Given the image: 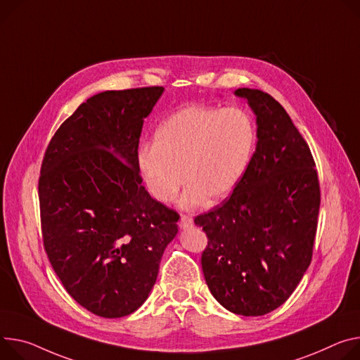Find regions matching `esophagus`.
<instances>
[{"instance_id": "34e87169", "label": "esophagus", "mask_w": 360, "mask_h": 360, "mask_svg": "<svg viewBox=\"0 0 360 360\" xmlns=\"http://www.w3.org/2000/svg\"><path fill=\"white\" fill-rule=\"evenodd\" d=\"M193 225V219L191 215H182L181 219H179V226L182 228V230H188V228H192Z\"/></svg>"}]
</instances>
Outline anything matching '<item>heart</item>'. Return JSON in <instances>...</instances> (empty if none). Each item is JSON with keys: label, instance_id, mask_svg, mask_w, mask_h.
<instances>
[{"label": "heart", "instance_id": "heart-1", "mask_svg": "<svg viewBox=\"0 0 360 360\" xmlns=\"http://www.w3.org/2000/svg\"><path fill=\"white\" fill-rule=\"evenodd\" d=\"M254 141V123L245 110L186 106L159 123L155 143L138 152V169L160 202L174 201L186 181L181 205L193 210L230 197L248 168Z\"/></svg>", "mask_w": 360, "mask_h": 360}]
</instances>
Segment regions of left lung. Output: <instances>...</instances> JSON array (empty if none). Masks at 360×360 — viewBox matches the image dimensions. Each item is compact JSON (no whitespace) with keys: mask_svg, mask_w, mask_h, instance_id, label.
I'll use <instances>...</instances> for the list:
<instances>
[{"mask_svg":"<svg viewBox=\"0 0 360 360\" xmlns=\"http://www.w3.org/2000/svg\"><path fill=\"white\" fill-rule=\"evenodd\" d=\"M257 117V146L231 197L193 222L208 245L201 264L217 302L236 314L280 307L310 266L320 186L310 148L284 108L257 89H237Z\"/></svg>","mask_w":360,"mask_h":360,"instance_id":"8db88e82","label":"left lung"}]
</instances>
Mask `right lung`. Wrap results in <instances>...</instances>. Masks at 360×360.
Listing matches in <instances>:
<instances>
[{
	"label": "right lung",
	"mask_w": 360,
	"mask_h": 360,
	"mask_svg": "<svg viewBox=\"0 0 360 360\" xmlns=\"http://www.w3.org/2000/svg\"><path fill=\"white\" fill-rule=\"evenodd\" d=\"M163 87L91 96L51 138L39 179L43 243L70 296L117 319L138 310L156 281L179 215L142 185L143 119Z\"/></svg>",
	"instance_id": "obj_1"
}]
</instances>
